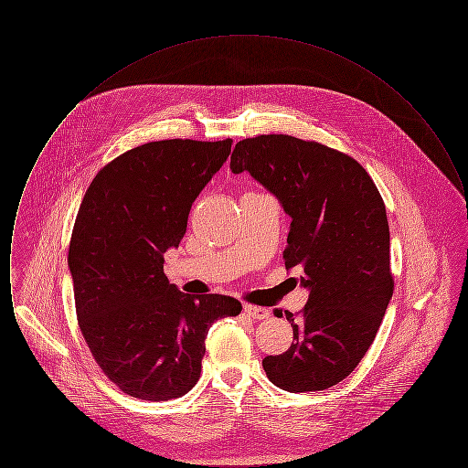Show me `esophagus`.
Instances as JSON below:
<instances>
[{
	"mask_svg": "<svg viewBox=\"0 0 468 468\" xmlns=\"http://www.w3.org/2000/svg\"><path fill=\"white\" fill-rule=\"evenodd\" d=\"M244 312L254 321H263L270 315V311L265 307H256V305H244Z\"/></svg>",
	"mask_w": 468,
	"mask_h": 468,
	"instance_id": "obj_1",
	"label": "esophagus"
}]
</instances>
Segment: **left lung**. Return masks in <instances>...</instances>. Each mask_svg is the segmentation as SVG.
<instances>
[{"instance_id": "obj_1", "label": "left lung", "mask_w": 468, "mask_h": 468, "mask_svg": "<svg viewBox=\"0 0 468 468\" xmlns=\"http://www.w3.org/2000/svg\"><path fill=\"white\" fill-rule=\"evenodd\" d=\"M229 168L281 201L291 218L286 268L309 290L303 311H286L292 344L263 359L267 378L290 393L328 389L356 368L393 296L380 193L356 159L290 134L240 140Z\"/></svg>"}]
</instances>
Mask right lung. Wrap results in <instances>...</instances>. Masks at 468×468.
Returning a JSON list of instances; mask_svg holds the SVG:
<instances>
[{"label":"right lung","mask_w":468,"mask_h":468,"mask_svg":"<svg viewBox=\"0 0 468 468\" xmlns=\"http://www.w3.org/2000/svg\"><path fill=\"white\" fill-rule=\"evenodd\" d=\"M231 142L134 147L98 172L80 203L68 250L79 326L103 374L134 399L186 395L200 378L208 328L242 311L231 296H189L163 271Z\"/></svg>","instance_id":"1"}]
</instances>
